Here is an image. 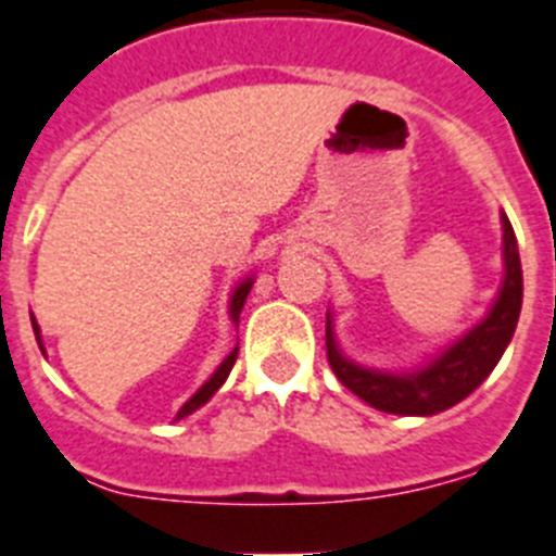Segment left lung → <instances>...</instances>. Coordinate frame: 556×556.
Returning a JSON list of instances; mask_svg holds the SVG:
<instances>
[{"instance_id": "obj_1", "label": "left lung", "mask_w": 556, "mask_h": 556, "mask_svg": "<svg viewBox=\"0 0 556 556\" xmlns=\"http://www.w3.org/2000/svg\"><path fill=\"white\" fill-rule=\"evenodd\" d=\"M501 225H504V283L490 315L467 334L458 337L453 345L439 351L419 371L388 374L351 363L337 345L331 312L326 315V357L331 371L351 393H357L359 400L386 414L433 416L467 400L490 377L515 334L520 303H523V269H520L515 230L506 213H501Z\"/></svg>"}]
</instances>
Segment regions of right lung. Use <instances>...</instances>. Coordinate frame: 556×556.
I'll list each match as a JSON object with an SVG mask.
<instances>
[{"label":"right lung","mask_w":556,"mask_h":556,"mask_svg":"<svg viewBox=\"0 0 556 556\" xmlns=\"http://www.w3.org/2000/svg\"><path fill=\"white\" fill-rule=\"evenodd\" d=\"M250 289H253V278H244V281H241L239 287L232 289V295H230V320H232V324H239V315H241V309H244V301H247V295H250ZM33 331H36L39 349L45 351V345H41V334H39V324H36V317H33ZM236 357H239V345H236V349H232L225 359H222V365H219V368H216V371H213V377L207 379L205 386L199 388V391L193 393L191 400H188L182 407H179L177 419H185V416H191L193 410H199V407H202L207 400H211L213 393H216L222 386H225L227 374H230L232 365H236Z\"/></svg>","instance_id":"add662e5"}]
</instances>
